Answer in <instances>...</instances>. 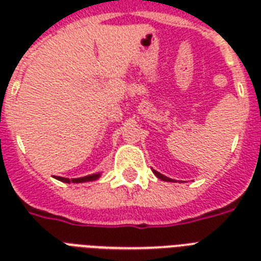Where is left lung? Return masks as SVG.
<instances>
[{"instance_id":"8db88e82","label":"left lung","mask_w":261,"mask_h":261,"mask_svg":"<svg viewBox=\"0 0 261 261\" xmlns=\"http://www.w3.org/2000/svg\"><path fill=\"white\" fill-rule=\"evenodd\" d=\"M153 172H154V174H155V176H157V177L161 178V180H164V181H173L172 178L167 177V176H164V174H161V173H160V172H157V171H153Z\"/></svg>"}]
</instances>
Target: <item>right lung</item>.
<instances>
[{
	"instance_id": "obj_1",
	"label": "right lung",
	"mask_w": 261,
	"mask_h": 261,
	"mask_svg": "<svg viewBox=\"0 0 261 261\" xmlns=\"http://www.w3.org/2000/svg\"><path fill=\"white\" fill-rule=\"evenodd\" d=\"M100 174H90V176H85V177H80V178H66V177H59L57 176L55 178H58L59 181H63V182H85V181H92V180H96L98 178Z\"/></svg>"
}]
</instances>
